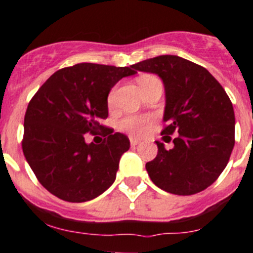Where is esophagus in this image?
I'll return each mask as SVG.
<instances>
[{
  "instance_id": "1",
  "label": "esophagus",
  "mask_w": 253,
  "mask_h": 253,
  "mask_svg": "<svg viewBox=\"0 0 253 253\" xmlns=\"http://www.w3.org/2000/svg\"><path fill=\"white\" fill-rule=\"evenodd\" d=\"M129 142H131V146H136V145H138V143L141 142L140 140H138V138H134V137H129Z\"/></svg>"
}]
</instances>
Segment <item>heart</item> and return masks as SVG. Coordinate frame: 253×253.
I'll return each mask as SVG.
<instances>
[{"instance_id":"obj_1","label":"heart","mask_w":253,"mask_h":253,"mask_svg":"<svg viewBox=\"0 0 253 253\" xmlns=\"http://www.w3.org/2000/svg\"><path fill=\"white\" fill-rule=\"evenodd\" d=\"M157 79L155 76H145L140 80V84L142 82L148 81V80ZM113 102H115V91H111L110 94H108V105L112 106ZM151 117L148 116H137V115H131L126 116L125 119H122L119 124V128L122 129L125 132H128L132 136H141V134L145 133L146 131L150 127Z\"/></svg>"}]
</instances>
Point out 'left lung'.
<instances>
[{
	"mask_svg": "<svg viewBox=\"0 0 253 253\" xmlns=\"http://www.w3.org/2000/svg\"><path fill=\"white\" fill-rule=\"evenodd\" d=\"M131 67L161 77L166 91L161 133H178L172 150L156 141L157 156L146 164L150 178L173 195L206 190L227 166L235 146L230 97L206 68L178 56H157Z\"/></svg>",
	"mask_w": 253,
	"mask_h": 253,
	"instance_id": "1",
	"label": "left lung"
}]
</instances>
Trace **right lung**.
Wrapping results in <instances>:
<instances>
[{"label":"right lung","mask_w":253,"mask_h":253,"mask_svg":"<svg viewBox=\"0 0 253 253\" xmlns=\"http://www.w3.org/2000/svg\"><path fill=\"white\" fill-rule=\"evenodd\" d=\"M129 67L77 63L55 72L31 98L25 115L22 150L39 182L67 202L97 197L113 183L126 134L101 124L107 119V96ZM101 134L100 145L84 134Z\"/></svg>","instance_id":"1"}]
</instances>
